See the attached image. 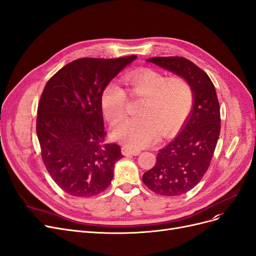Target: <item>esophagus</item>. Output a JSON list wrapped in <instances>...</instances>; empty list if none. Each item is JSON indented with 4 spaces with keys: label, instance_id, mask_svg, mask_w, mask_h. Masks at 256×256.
Masks as SVG:
<instances>
[{
    "label": "esophagus",
    "instance_id": "obj_1",
    "mask_svg": "<svg viewBox=\"0 0 256 256\" xmlns=\"http://www.w3.org/2000/svg\"><path fill=\"white\" fill-rule=\"evenodd\" d=\"M121 152H122V154L124 155V156H130V155L137 156V155L140 154V150H132V148H128V146H122L121 148Z\"/></svg>",
    "mask_w": 256,
    "mask_h": 256
}]
</instances>
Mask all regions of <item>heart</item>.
I'll use <instances>...</instances> for the list:
<instances>
[{
	"label": "heart",
	"instance_id": "b5f03b06",
	"mask_svg": "<svg viewBox=\"0 0 256 256\" xmlns=\"http://www.w3.org/2000/svg\"><path fill=\"white\" fill-rule=\"evenodd\" d=\"M124 82L130 96L144 98L139 116L126 119L114 130L115 139L130 148L154 144L160 133L168 136L177 130L190 115L194 103L192 86L182 77H170L154 70L128 74ZM104 117L116 124L126 116V94L117 82H110L101 94Z\"/></svg>",
	"mask_w": 256,
	"mask_h": 256
}]
</instances>
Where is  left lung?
Segmentation results:
<instances>
[{"instance_id":"8db88e82","label":"left lung","mask_w":256,"mask_h":256,"mask_svg":"<svg viewBox=\"0 0 256 256\" xmlns=\"http://www.w3.org/2000/svg\"><path fill=\"white\" fill-rule=\"evenodd\" d=\"M146 61L180 76L194 92L193 108L180 133L159 150L155 166L142 176L154 193L179 196L196 186L209 168L220 133V103L209 76L190 60L155 56Z\"/></svg>"}]
</instances>
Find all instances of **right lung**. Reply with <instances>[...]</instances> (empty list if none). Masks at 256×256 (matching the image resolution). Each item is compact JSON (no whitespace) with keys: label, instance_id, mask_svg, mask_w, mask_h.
<instances>
[{"label":"right lung","instance_id":"obj_1","mask_svg":"<svg viewBox=\"0 0 256 256\" xmlns=\"http://www.w3.org/2000/svg\"><path fill=\"white\" fill-rule=\"evenodd\" d=\"M136 56L117 59L81 58L46 83L36 116L43 162L64 192L90 197L103 192L123 157L116 144H106L101 94Z\"/></svg>","mask_w":256,"mask_h":256}]
</instances>
